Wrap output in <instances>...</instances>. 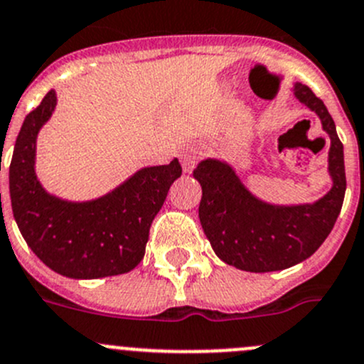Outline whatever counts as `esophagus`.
Here are the masks:
<instances>
[{
  "mask_svg": "<svg viewBox=\"0 0 364 364\" xmlns=\"http://www.w3.org/2000/svg\"><path fill=\"white\" fill-rule=\"evenodd\" d=\"M200 154H203V147L197 146V144H190V146H186L185 149H183L181 164H183V167H185L186 172H190L193 167H196V164H197V160L200 158Z\"/></svg>",
  "mask_w": 364,
  "mask_h": 364,
  "instance_id": "34e87169",
  "label": "esophagus"
}]
</instances>
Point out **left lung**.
Listing matches in <instances>:
<instances>
[{"instance_id":"obj_1","label":"left lung","mask_w":364,"mask_h":364,"mask_svg":"<svg viewBox=\"0 0 364 364\" xmlns=\"http://www.w3.org/2000/svg\"><path fill=\"white\" fill-rule=\"evenodd\" d=\"M294 94L315 112L331 136L329 174L333 188L313 204L276 206L254 197L235 168L208 158L193 171L200 183V225L215 254L224 263L245 272L284 270L308 259L333 231L341 211L345 188L343 144L333 117L309 87L295 83Z\"/></svg>"}]
</instances>
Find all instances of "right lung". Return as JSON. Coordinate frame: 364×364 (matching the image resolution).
<instances>
[{"label":"right lung","instance_id":"add662e5","mask_svg":"<svg viewBox=\"0 0 364 364\" xmlns=\"http://www.w3.org/2000/svg\"><path fill=\"white\" fill-rule=\"evenodd\" d=\"M56 107L55 90L26 115L10 161L14 218L28 247L56 274L100 279L133 270L142 261L149 229L172 183L181 176L178 158L140 168L107 196L70 203L51 196L35 176V142Z\"/></svg>","mask_w":364,"mask_h":364}]
</instances>
